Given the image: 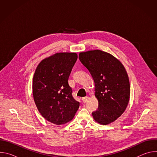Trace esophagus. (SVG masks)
I'll use <instances>...</instances> for the list:
<instances>
[{
    "instance_id": "1",
    "label": "esophagus",
    "mask_w": 157,
    "mask_h": 157,
    "mask_svg": "<svg viewBox=\"0 0 157 157\" xmlns=\"http://www.w3.org/2000/svg\"><path fill=\"white\" fill-rule=\"evenodd\" d=\"M88 99H89L88 97H84V98H82V101L83 102H86L88 101Z\"/></svg>"
}]
</instances>
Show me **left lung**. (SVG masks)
Masks as SVG:
<instances>
[{
    "mask_svg": "<svg viewBox=\"0 0 157 157\" xmlns=\"http://www.w3.org/2000/svg\"><path fill=\"white\" fill-rule=\"evenodd\" d=\"M79 59L95 84L99 105L92 113L93 119L101 125L114 122L124 113L130 99V82L125 67L113 55L100 50L81 52Z\"/></svg>",
    "mask_w": 157,
    "mask_h": 157,
    "instance_id": "8db88e82",
    "label": "left lung"
}]
</instances>
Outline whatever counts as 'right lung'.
Returning <instances> with one entry per match:
<instances>
[{"label": "right lung", "instance_id": "add662e5", "mask_svg": "<svg viewBox=\"0 0 157 157\" xmlns=\"http://www.w3.org/2000/svg\"><path fill=\"white\" fill-rule=\"evenodd\" d=\"M78 59L76 53H56L37 66L32 83L34 101L41 115L56 124L71 121L79 107L72 96L68 78Z\"/></svg>", "mask_w": 157, "mask_h": 157}]
</instances>
